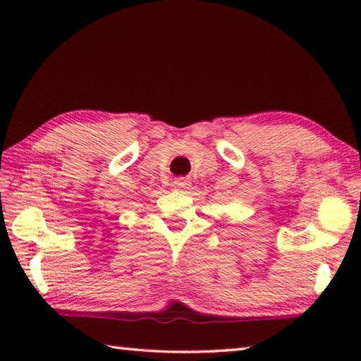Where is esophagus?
<instances>
[{
  "label": "esophagus",
  "mask_w": 361,
  "mask_h": 361,
  "mask_svg": "<svg viewBox=\"0 0 361 361\" xmlns=\"http://www.w3.org/2000/svg\"><path fill=\"white\" fill-rule=\"evenodd\" d=\"M173 186H175L176 189H180V191H186V189L191 188V180L185 178V176H181V178H176V180H175Z\"/></svg>",
  "instance_id": "34e87169"
}]
</instances>
